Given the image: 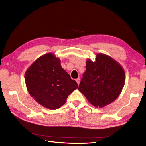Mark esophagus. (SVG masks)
Masks as SVG:
<instances>
[{
    "mask_svg": "<svg viewBox=\"0 0 146 146\" xmlns=\"http://www.w3.org/2000/svg\"><path fill=\"white\" fill-rule=\"evenodd\" d=\"M76 82L78 83V84L79 85V83H80V78H77V79H76Z\"/></svg>",
    "mask_w": 146,
    "mask_h": 146,
    "instance_id": "1",
    "label": "esophagus"
}]
</instances>
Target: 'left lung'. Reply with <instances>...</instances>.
<instances>
[{"instance_id": "8db88e82", "label": "left lung", "mask_w": 146, "mask_h": 146, "mask_svg": "<svg viewBox=\"0 0 146 146\" xmlns=\"http://www.w3.org/2000/svg\"><path fill=\"white\" fill-rule=\"evenodd\" d=\"M79 90L96 107L114 102L125 85V74L120 65L111 57L98 54L96 61L88 59Z\"/></svg>"}]
</instances>
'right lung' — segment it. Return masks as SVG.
Instances as JSON below:
<instances>
[{"label": "right lung", "instance_id": "right-lung-1", "mask_svg": "<svg viewBox=\"0 0 146 146\" xmlns=\"http://www.w3.org/2000/svg\"><path fill=\"white\" fill-rule=\"evenodd\" d=\"M25 82L32 98L50 110L62 106L68 96L78 87L61 67L59 59L50 53L40 57L27 70Z\"/></svg>", "mask_w": 146, "mask_h": 146}]
</instances>
